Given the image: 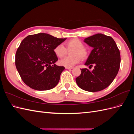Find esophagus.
I'll return each mask as SVG.
<instances>
[{
  "label": "esophagus",
  "instance_id": "esophagus-1",
  "mask_svg": "<svg viewBox=\"0 0 134 134\" xmlns=\"http://www.w3.org/2000/svg\"><path fill=\"white\" fill-rule=\"evenodd\" d=\"M65 69H72V67H68V66H65Z\"/></svg>",
  "mask_w": 134,
  "mask_h": 134
}]
</instances>
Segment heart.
Here are the masks:
<instances>
[{"mask_svg":"<svg viewBox=\"0 0 134 134\" xmlns=\"http://www.w3.org/2000/svg\"><path fill=\"white\" fill-rule=\"evenodd\" d=\"M66 47L68 49L74 48L71 54L72 56H68L61 60L59 63L64 66L71 67L79 63L81 58L85 59L88 55V51L84 48V44L82 41L78 38H73L68 41L66 43ZM54 52L56 56L62 58L66 55L67 50L63 44H58L54 48Z\"/></svg>","mask_w":134,"mask_h":134,"instance_id":"obj_1","label":"heart"}]
</instances>
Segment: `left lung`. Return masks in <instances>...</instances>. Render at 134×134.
I'll return each instance as SVG.
<instances>
[{
	"mask_svg": "<svg viewBox=\"0 0 134 134\" xmlns=\"http://www.w3.org/2000/svg\"><path fill=\"white\" fill-rule=\"evenodd\" d=\"M85 42L93 47L85 65L94 66L91 71L80 69L81 74L75 79L78 86L88 92H98L110 85L120 69L121 58L119 48L113 39L97 34L85 38Z\"/></svg>",
	"mask_w": 134,
	"mask_h": 134,
	"instance_id": "1",
	"label": "left lung"
}]
</instances>
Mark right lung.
<instances>
[{"mask_svg":"<svg viewBox=\"0 0 134 134\" xmlns=\"http://www.w3.org/2000/svg\"><path fill=\"white\" fill-rule=\"evenodd\" d=\"M65 40L40 33L22 40L16 51L15 64L27 86L35 90L46 91L58 84L65 68L55 64L58 59L53 50Z\"/></svg>","mask_w":134,"mask_h":134,"instance_id":"add662e5","label":"right lung"}]
</instances>
